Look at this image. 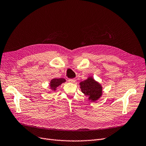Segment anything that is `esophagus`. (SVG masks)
Instances as JSON below:
<instances>
[{"mask_svg":"<svg viewBox=\"0 0 146 146\" xmlns=\"http://www.w3.org/2000/svg\"><path fill=\"white\" fill-rule=\"evenodd\" d=\"M69 82H71L72 83H74L75 82V81H76V79L75 78H72V79H69Z\"/></svg>","mask_w":146,"mask_h":146,"instance_id":"34e87169","label":"esophagus"}]
</instances>
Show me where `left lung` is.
Listing matches in <instances>:
<instances>
[{"instance_id":"obj_1","label":"left lung","mask_w":146,"mask_h":146,"mask_svg":"<svg viewBox=\"0 0 146 146\" xmlns=\"http://www.w3.org/2000/svg\"><path fill=\"white\" fill-rule=\"evenodd\" d=\"M81 92L88 96L92 101L98 100L102 95V87L92 78H89L80 83Z\"/></svg>"}]
</instances>
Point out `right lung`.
Segmentation results:
<instances>
[{
  "label": "right lung",
  "instance_id": "right-lung-1",
  "mask_svg": "<svg viewBox=\"0 0 146 146\" xmlns=\"http://www.w3.org/2000/svg\"><path fill=\"white\" fill-rule=\"evenodd\" d=\"M65 80L63 78H54L53 80H52L50 83L51 89L55 90L58 86H60L62 83L65 82Z\"/></svg>",
  "mask_w": 146,
  "mask_h": 146
}]
</instances>
